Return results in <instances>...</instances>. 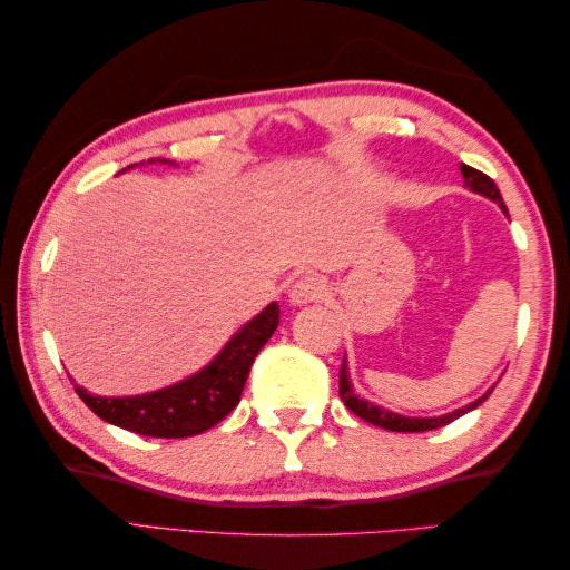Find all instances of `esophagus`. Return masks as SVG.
Wrapping results in <instances>:
<instances>
[{
	"label": "esophagus",
	"mask_w": 570,
	"mask_h": 570,
	"mask_svg": "<svg viewBox=\"0 0 570 570\" xmlns=\"http://www.w3.org/2000/svg\"><path fill=\"white\" fill-rule=\"evenodd\" d=\"M325 293H328V287H325V283H323L321 277L305 275V277L297 279V283L291 287V301L295 305L318 303V301H323Z\"/></svg>",
	"instance_id": "obj_1"
}]
</instances>
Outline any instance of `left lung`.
<instances>
[{
  "label": "left lung",
  "mask_w": 570,
  "mask_h": 570,
  "mask_svg": "<svg viewBox=\"0 0 570 570\" xmlns=\"http://www.w3.org/2000/svg\"><path fill=\"white\" fill-rule=\"evenodd\" d=\"M462 176H464V184H468L472 191L484 194V197L492 199V202H498L500 207L505 209V202H502V197H500V191H498L495 181H492L488 174H482V171H478V169H472V166L462 164ZM338 394H341V399H343V404H346L353 414L361 416L363 422H368V424H373V426L389 429V432H432V429H440V426H444V424L454 422L456 416H462V414L472 412V409H478V406L482 404V401L490 396V391H488V394H484L482 399L472 401V404H468L464 409H456V412H452V414H444V416H434V419L399 416V414H394V412H386V409L373 406V404H368V401H363V399H358L356 394H353L351 381H348V371H346V363H343V366H341V384H338Z\"/></svg>",
  "instance_id": "8db88e82"
}]
</instances>
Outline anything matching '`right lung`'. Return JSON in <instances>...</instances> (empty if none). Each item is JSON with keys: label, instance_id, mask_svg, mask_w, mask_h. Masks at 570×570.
I'll use <instances>...</instances> for the list:
<instances>
[{"label": "right lung", "instance_id": "1", "mask_svg": "<svg viewBox=\"0 0 570 570\" xmlns=\"http://www.w3.org/2000/svg\"><path fill=\"white\" fill-rule=\"evenodd\" d=\"M277 323L279 307L273 303L257 318H252L207 368L194 373L181 384L154 391V394L102 399L88 394L80 386H75V391L102 422L128 429V432L161 436V440L202 434L219 424L239 404L252 363H255L259 348L269 341V335L275 333Z\"/></svg>", "mask_w": 570, "mask_h": 570}]
</instances>
